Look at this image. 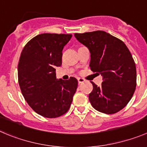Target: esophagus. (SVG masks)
Returning <instances> with one entry per match:
<instances>
[{"instance_id": "esophagus-1", "label": "esophagus", "mask_w": 147, "mask_h": 147, "mask_svg": "<svg viewBox=\"0 0 147 147\" xmlns=\"http://www.w3.org/2000/svg\"><path fill=\"white\" fill-rule=\"evenodd\" d=\"M78 83H79V84H80V83H84V82L86 81V80H85V79H83V78H78Z\"/></svg>"}]
</instances>
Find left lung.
Returning <instances> with one entry per match:
<instances>
[{
    "mask_svg": "<svg viewBox=\"0 0 147 147\" xmlns=\"http://www.w3.org/2000/svg\"><path fill=\"white\" fill-rule=\"evenodd\" d=\"M75 37L89 49L90 69L103 77L100 87L91 82L90 104L100 112L117 113L129 102L136 86V68L131 52L121 40L105 31L75 33Z\"/></svg>",
    "mask_w": 147,
    "mask_h": 147,
    "instance_id": "obj_1",
    "label": "left lung"
}]
</instances>
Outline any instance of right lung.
Wrapping results in <instances>:
<instances>
[{
	"label": "right lung",
	"mask_w": 147,
	"mask_h": 147,
	"mask_svg": "<svg viewBox=\"0 0 147 147\" xmlns=\"http://www.w3.org/2000/svg\"><path fill=\"white\" fill-rule=\"evenodd\" d=\"M71 34L43 33L30 40L23 49L18 64L22 94L38 115L58 117L70 107L78 80H57L56 67L61 65L62 50Z\"/></svg>",
	"instance_id": "1"
}]
</instances>
